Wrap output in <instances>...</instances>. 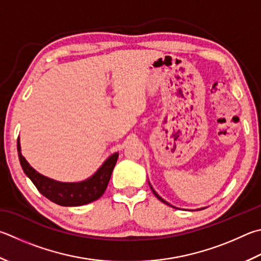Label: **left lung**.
<instances>
[{
	"instance_id": "left-lung-1",
	"label": "left lung",
	"mask_w": 261,
	"mask_h": 261,
	"mask_svg": "<svg viewBox=\"0 0 261 261\" xmlns=\"http://www.w3.org/2000/svg\"><path fill=\"white\" fill-rule=\"evenodd\" d=\"M149 186H150V185H149ZM150 189H151V192H153V193H154V195H155L156 197H158V198H159V200H160L161 202H163V203H165V204H168V205H170V204H169V203H168L167 201H164V200H163V198H162V197H161V196L159 195V194H158V193H156V192L154 191V189H153V187H151V186H150ZM171 206H172V205H171ZM172 207H174V206H172Z\"/></svg>"
}]
</instances>
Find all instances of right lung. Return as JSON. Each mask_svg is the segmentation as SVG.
Returning <instances> with one entry per match:
<instances>
[{"label": "right lung", "instance_id": "obj_1", "mask_svg": "<svg viewBox=\"0 0 261 261\" xmlns=\"http://www.w3.org/2000/svg\"><path fill=\"white\" fill-rule=\"evenodd\" d=\"M19 161L26 176L32 180L42 195L49 198L56 204L63 206H79L98 200L105 193L114 169L118 153L111 155L102 163L97 172L83 181L61 182L43 176L33 169L26 159L21 155L20 141H17Z\"/></svg>", "mask_w": 261, "mask_h": 261}]
</instances>
